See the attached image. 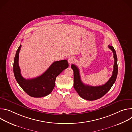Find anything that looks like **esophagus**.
Returning <instances> with one entry per match:
<instances>
[{"mask_svg": "<svg viewBox=\"0 0 132 132\" xmlns=\"http://www.w3.org/2000/svg\"><path fill=\"white\" fill-rule=\"evenodd\" d=\"M75 61V59L73 57V56H70L68 59V62L69 64H71L73 63Z\"/></svg>", "mask_w": 132, "mask_h": 132, "instance_id": "34e87169", "label": "esophagus"}]
</instances>
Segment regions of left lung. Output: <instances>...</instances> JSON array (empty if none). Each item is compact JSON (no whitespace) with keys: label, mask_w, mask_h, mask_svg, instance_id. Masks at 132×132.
I'll return each mask as SVG.
<instances>
[{"label":"left lung","mask_w":132,"mask_h":132,"mask_svg":"<svg viewBox=\"0 0 132 132\" xmlns=\"http://www.w3.org/2000/svg\"><path fill=\"white\" fill-rule=\"evenodd\" d=\"M108 47L112 50L113 53L114 64L112 76L103 85L91 86L84 84L81 80L78 68L74 64L71 65V67L73 71V88L77 92L79 96L85 100L92 101L101 98L110 90L116 80L118 71L117 56L113 47L111 45H109Z\"/></svg>","instance_id":"1"}]
</instances>
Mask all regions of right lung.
I'll return each instance as SVG.
<instances>
[{
	"mask_svg": "<svg viewBox=\"0 0 132 132\" xmlns=\"http://www.w3.org/2000/svg\"><path fill=\"white\" fill-rule=\"evenodd\" d=\"M21 47L17 50L13 62V72L15 78L21 88L32 97L41 98L50 94L55 85L57 76L68 67L67 60L55 61L41 76L30 79L24 78L19 66V54Z\"/></svg>",
	"mask_w": 132,
	"mask_h": 132,
	"instance_id": "obj_1",
	"label": "right lung"
}]
</instances>
